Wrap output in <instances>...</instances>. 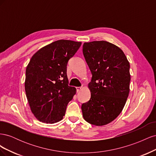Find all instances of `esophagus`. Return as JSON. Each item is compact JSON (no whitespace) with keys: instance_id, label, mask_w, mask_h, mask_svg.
<instances>
[{"instance_id":"1","label":"esophagus","mask_w":156,"mask_h":156,"mask_svg":"<svg viewBox=\"0 0 156 156\" xmlns=\"http://www.w3.org/2000/svg\"><path fill=\"white\" fill-rule=\"evenodd\" d=\"M81 89H82L81 87H76V90H77V92L81 91Z\"/></svg>"}]
</instances>
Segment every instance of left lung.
I'll list each match as a JSON object with an SVG mask.
<instances>
[{
  "label": "left lung",
  "mask_w": 156,
  "mask_h": 156,
  "mask_svg": "<svg viewBox=\"0 0 156 156\" xmlns=\"http://www.w3.org/2000/svg\"><path fill=\"white\" fill-rule=\"evenodd\" d=\"M84 57L92 75L91 98L82 104L84 119L104 126L120 115L129 92V63L119 47L106 41L84 43Z\"/></svg>",
  "instance_id": "1"
}]
</instances>
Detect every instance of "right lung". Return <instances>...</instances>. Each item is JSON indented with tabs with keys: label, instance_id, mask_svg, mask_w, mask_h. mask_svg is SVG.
I'll return each instance as SVG.
<instances>
[{
	"label": "right lung",
	"instance_id": "obj_1",
	"mask_svg": "<svg viewBox=\"0 0 156 156\" xmlns=\"http://www.w3.org/2000/svg\"><path fill=\"white\" fill-rule=\"evenodd\" d=\"M81 42L60 40L37 51L26 69L25 88L30 109L41 122L53 124L65 115L76 88L68 85L67 64Z\"/></svg>",
	"mask_w": 156,
	"mask_h": 156
}]
</instances>
